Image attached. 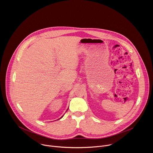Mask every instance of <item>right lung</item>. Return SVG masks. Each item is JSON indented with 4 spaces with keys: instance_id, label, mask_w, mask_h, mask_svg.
<instances>
[{
    "instance_id": "obj_1",
    "label": "right lung",
    "mask_w": 153,
    "mask_h": 153,
    "mask_svg": "<svg viewBox=\"0 0 153 153\" xmlns=\"http://www.w3.org/2000/svg\"><path fill=\"white\" fill-rule=\"evenodd\" d=\"M62 117H63V116H62V117H61V118H60V119H61V118H62Z\"/></svg>"
}]
</instances>
